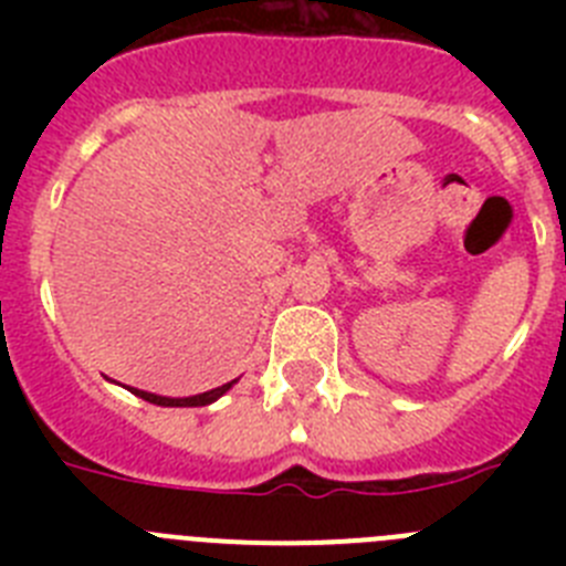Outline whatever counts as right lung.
I'll use <instances>...</instances> for the list:
<instances>
[{"instance_id": "add662e5", "label": "right lung", "mask_w": 566, "mask_h": 566, "mask_svg": "<svg viewBox=\"0 0 566 566\" xmlns=\"http://www.w3.org/2000/svg\"><path fill=\"white\" fill-rule=\"evenodd\" d=\"M234 382H238V379H232V382L221 385V388H212V391L195 394V397H178V399H175V397H158V394L142 391V388H129V394L147 399V402H153V405H164V408H198V405H212L214 399H221L223 394H227Z\"/></svg>"}]
</instances>
